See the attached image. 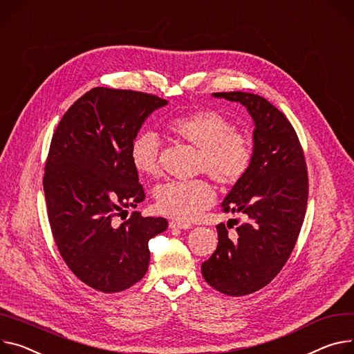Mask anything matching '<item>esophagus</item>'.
<instances>
[{
    "instance_id": "1",
    "label": "esophagus",
    "mask_w": 354,
    "mask_h": 354,
    "mask_svg": "<svg viewBox=\"0 0 354 354\" xmlns=\"http://www.w3.org/2000/svg\"><path fill=\"white\" fill-rule=\"evenodd\" d=\"M169 227L171 230H189V228H192V224H189V223H181V221H170Z\"/></svg>"
}]
</instances>
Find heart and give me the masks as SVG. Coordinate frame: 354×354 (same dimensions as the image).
<instances>
[{"label": "heart", "instance_id": "1", "mask_svg": "<svg viewBox=\"0 0 354 354\" xmlns=\"http://www.w3.org/2000/svg\"><path fill=\"white\" fill-rule=\"evenodd\" d=\"M166 126L174 138L198 149V173H207L221 185H234L248 173L251 145L223 115L196 111L173 116ZM130 161L140 176L160 174V142L156 133L142 131L136 136L130 145ZM154 200L161 214L177 221H192L212 205L215 192L203 178L173 181L160 185Z\"/></svg>", "mask_w": 354, "mask_h": 354}]
</instances>
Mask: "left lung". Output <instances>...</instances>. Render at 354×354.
I'll use <instances>...</instances> for the list:
<instances>
[{
  "instance_id": "left-lung-1",
  "label": "left lung",
  "mask_w": 354,
  "mask_h": 354,
  "mask_svg": "<svg viewBox=\"0 0 354 354\" xmlns=\"http://www.w3.org/2000/svg\"><path fill=\"white\" fill-rule=\"evenodd\" d=\"M212 96L239 102L255 124L251 167L221 204L223 211L241 212L247 221L236 227L235 239L224 224L216 225L218 245L201 265L214 289L243 296L274 279L295 248L308 204L306 161L290 122L265 97L247 92Z\"/></svg>"
}]
</instances>
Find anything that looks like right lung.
I'll list each match as a JSON object with an SVG mask.
<instances>
[{
    "mask_svg": "<svg viewBox=\"0 0 354 354\" xmlns=\"http://www.w3.org/2000/svg\"><path fill=\"white\" fill-rule=\"evenodd\" d=\"M169 102L136 91L93 88L79 97L52 136L44 192L59 254L88 286L116 293L138 283L150 262L149 241L166 218L133 211L146 196L130 161L145 120Z\"/></svg>",
    "mask_w": 354,
    "mask_h": 354,
    "instance_id": "right-lung-1",
    "label": "right lung"
}]
</instances>
